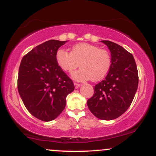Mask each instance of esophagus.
<instances>
[{
	"label": "esophagus",
	"instance_id": "1",
	"mask_svg": "<svg viewBox=\"0 0 156 156\" xmlns=\"http://www.w3.org/2000/svg\"><path fill=\"white\" fill-rule=\"evenodd\" d=\"M74 86H75V88L78 89V88H79V87H80V84L78 83H74Z\"/></svg>",
	"mask_w": 156,
	"mask_h": 156
}]
</instances>
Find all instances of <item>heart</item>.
I'll return each instance as SVG.
<instances>
[{
	"mask_svg": "<svg viewBox=\"0 0 156 156\" xmlns=\"http://www.w3.org/2000/svg\"><path fill=\"white\" fill-rule=\"evenodd\" d=\"M55 60L58 67L67 73L76 69L79 64L80 69L71 74L73 79L78 81L89 79L99 81L106 76L112 63L108 51L86 42L75 44L70 53L64 49L58 50Z\"/></svg>",
	"mask_w": 156,
	"mask_h": 156,
	"instance_id": "1",
	"label": "heart"
}]
</instances>
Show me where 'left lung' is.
I'll list each match as a JSON object with an SVG mask.
<instances>
[{
	"label": "left lung",
	"mask_w": 156,
	"mask_h": 156,
	"mask_svg": "<svg viewBox=\"0 0 156 156\" xmlns=\"http://www.w3.org/2000/svg\"><path fill=\"white\" fill-rule=\"evenodd\" d=\"M101 42L111 52L112 67L105 79L94 87V94L87 101V105L98 119L112 120L130 107L138 88L139 76L131 53L113 42Z\"/></svg>",
	"instance_id": "obj_1"
}]
</instances>
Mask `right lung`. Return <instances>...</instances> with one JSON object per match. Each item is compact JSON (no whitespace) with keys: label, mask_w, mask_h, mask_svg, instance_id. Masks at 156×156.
<instances>
[{"label":"right lung","mask_w":156,"mask_h":156,"mask_svg":"<svg viewBox=\"0 0 156 156\" xmlns=\"http://www.w3.org/2000/svg\"><path fill=\"white\" fill-rule=\"evenodd\" d=\"M67 41L48 40L23 56L17 88L21 99L34 117L53 120L63 112L66 98L74 91L72 80L58 67L55 54Z\"/></svg>","instance_id":"add662e5"}]
</instances>
